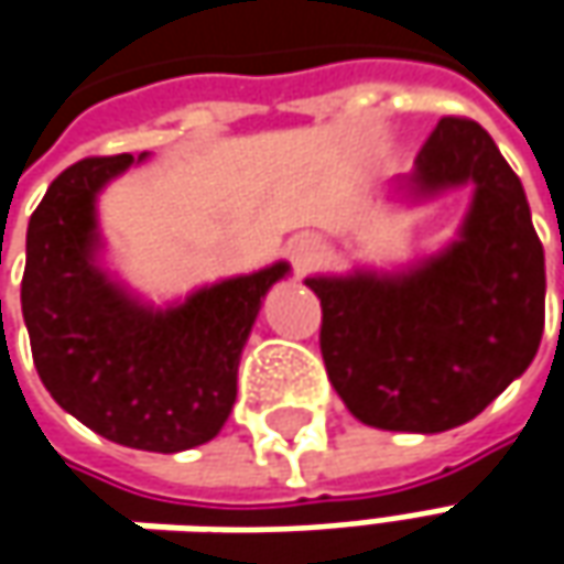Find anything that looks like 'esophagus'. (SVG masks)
<instances>
[{"label":"esophagus","mask_w":564,"mask_h":564,"mask_svg":"<svg viewBox=\"0 0 564 564\" xmlns=\"http://www.w3.org/2000/svg\"><path fill=\"white\" fill-rule=\"evenodd\" d=\"M321 256V243L318 237H312V234H302V237H296L293 243H290V259H293V264H296V271H308L312 264L318 262Z\"/></svg>","instance_id":"esophagus-1"}]
</instances>
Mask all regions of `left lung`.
Segmentation results:
<instances>
[{"instance_id":"left-lung-1","label":"left lung","mask_w":564,"mask_h":564,"mask_svg":"<svg viewBox=\"0 0 564 564\" xmlns=\"http://www.w3.org/2000/svg\"><path fill=\"white\" fill-rule=\"evenodd\" d=\"M475 186L458 240L402 274L308 278L321 356L346 409L380 431L440 434L528 371L543 337L546 268L524 186L471 118H440L397 189Z\"/></svg>"}]
</instances>
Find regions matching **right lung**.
<instances>
[{
    "mask_svg": "<svg viewBox=\"0 0 564 564\" xmlns=\"http://www.w3.org/2000/svg\"><path fill=\"white\" fill-rule=\"evenodd\" d=\"M140 155L137 162H143ZM133 155L65 167L28 224L21 312L33 365L52 399L111 443L181 453L218 437L237 399V368L274 262L155 308L96 262L99 189Z\"/></svg>",
    "mask_w": 564,
    "mask_h": 564,
    "instance_id": "add662e5",
    "label": "right lung"
}]
</instances>
